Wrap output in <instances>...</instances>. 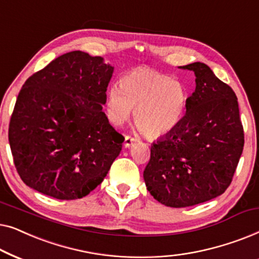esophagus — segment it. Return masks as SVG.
Here are the masks:
<instances>
[{
    "label": "esophagus",
    "instance_id": "obj_1",
    "mask_svg": "<svg viewBox=\"0 0 259 259\" xmlns=\"http://www.w3.org/2000/svg\"><path fill=\"white\" fill-rule=\"evenodd\" d=\"M136 141H137V139H134V138H132L131 136H126L125 141H123V146H125V147L132 146V145L136 143Z\"/></svg>",
    "mask_w": 259,
    "mask_h": 259
}]
</instances>
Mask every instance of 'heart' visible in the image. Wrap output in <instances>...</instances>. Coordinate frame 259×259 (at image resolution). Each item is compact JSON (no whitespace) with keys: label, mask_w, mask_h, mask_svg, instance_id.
I'll return each instance as SVG.
<instances>
[{"label":"heart","mask_w":259,"mask_h":259,"mask_svg":"<svg viewBox=\"0 0 259 259\" xmlns=\"http://www.w3.org/2000/svg\"><path fill=\"white\" fill-rule=\"evenodd\" d=\"M189 93L178 80L147 68L134 69L107 91L106 109L109 121L120 126L130 119L146 136L158 138L172 133L185 115Z\"/></svg>","instance_id":"obj_1"}]
</instances>
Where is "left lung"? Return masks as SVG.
<instances>
[{
	"mask_svg": "<svg viewBox=\"0 0 259 259\" xmlns=\"http://www.w3.org/2000/svg\"><path fill=\"white\" fill-rule=\"evenodd\" d=\"M179 68L193 70L196 90L179 126L152 145L144 171L147 190L169 207L193 206L224 193L244 147L238 101L232 88L205 63Z\"/></svg>",
	"mask_w": 259,
	"mask_h": 259,
	"instance_id": "1",
	"label": "left lung"
}]
</instances>
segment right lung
Segmentation results:
<instances>
[{
	"label": "right lung",
	"mask_w": 259,
	"mask_h": 259,
	"mask_svg": "<svg viewBox=\"0 0 259 259\" xmlns=\"http://www.w3.org/2000/svg\"><path fill=\"white\" fill-rule=\"evenodd\" d=\"M113 70L101 56L74 51L28 77L8 132L27 186L73 200L102 183L125 140L102 112Z\"/></svg>",
	"instance_id": "add662e5"
}]
</instances>
